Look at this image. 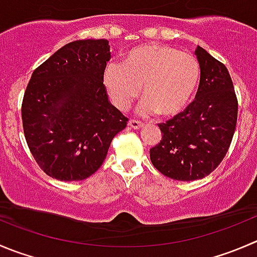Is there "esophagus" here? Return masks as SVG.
<instances>
[{"label":"esophagus","mask_w":257,"mask_h":257,"mask_svg":"<svg viewBox=\"0 0 257 257\" xmlns=\"http://www.w3.org/2000/svg\"><path fill=\"white\" fill-rule=\"evenodd\" d=\"M128 124H129V126H131V128H133V129H139V128H142V126H143V123H142V121H139V120H136V119H131Z\"/></svg>","instance_id":"1"}]
</instances>
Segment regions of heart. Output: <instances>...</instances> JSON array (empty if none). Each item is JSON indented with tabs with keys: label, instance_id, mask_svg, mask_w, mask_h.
Masks as SVG:
<instances>
[{
	"label": "heart",
	"instance_id": "1",
	"mask_svg": "<svg viewBox=\"0 0 257 257\" xmlns=\"http://www.w3.org/2000/svg\"><path fill=\"white\" fill-rule=\"evenodd\" d=\"M200 80V65L192 55L162 44H146L131 50L121 64L110 62L103 74L109 99L125 110L141 94L142 114L173 116L188 104Z\"/></svg>",
	"mask_w": 257,
	"mask_h": 257
}]
</instances>
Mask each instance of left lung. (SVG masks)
<instances>
[{
	"mask_svg": "<svg viewBox=\"0 0 257 257\" xmlns=\"http://www.w3.org/2000/svg\"><path fill=\"white\" fill-rule=\"evenodd\" d=\"M201 69L196 99L166 123L159 124L162 141L149 151L153 166L177 181L208 176L230 148L236 121L237 98L222 62L198 46Z\"/></svg>",
	"mask_w": 257,
	"mask_h": 257,
	"instance_id": "obj_1",
	"label": "left lung"
}]
</instances>
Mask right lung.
<instances>
[{"mask_svg": "<svg viewBox=\"0 0 257 257\" xmlns=\"http://www.w3.org/2000/svg\"><path fill=\"white\" fill-rule=\"evenodd\" d=\"M108 40L66 44L35 69L22 100L25 138L40 168L59 181L95 173L128 118L108 100Z\"/></svg>", "mask_w": 257, "mask_h": 257, "instance_id": "right-lung-1", "label": "right lung"}]
</instances>
